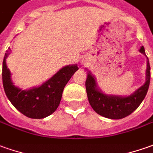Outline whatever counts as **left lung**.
Here are the masks:
<instances>
[{"label": "left lung", "instance_id": "8db88e82", "mask_svg": "<svg viewBox=\"0 0 153 153\" xmlns=\"http://www.w3.org/2000/svg\"><path fill=\"white\" fill-rule=\"evenodd\" d=\"M139 51L146 57L144 47H141ZM146 59V82L129 96L108 95L104 94L98 88L95 78L91 74V73H88L85 81V87L89 102L94 111L104 117L118 120L131 115L136 109H137L145 98L150 85V64L147 57Z\"/></svg>", "mask_w": 153, "mask_h": 153}]
</instances>
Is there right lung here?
I'll return each mask as SVG.
<instances>
[{
	"instance_id": "1",
	"label": "right lung",
	"mask_w": 153,
	"mask_h": 153,
	"mask_svg": "<svg viewBox=\"0 0 153 153\" xmlns=\"http://www.w3.org/2000/svg\"><path fill=\"white\" fill-rule=\"evenodd\" d=\"M11 53L7 50L2 63V82L7 98L22 114L33 119H42L50 116L60 104L65 85L79 69L77 64L62 68L45 83L27 90H22L13 85L10 69L6 59Z\"/></svg>"
}]
</instances>
